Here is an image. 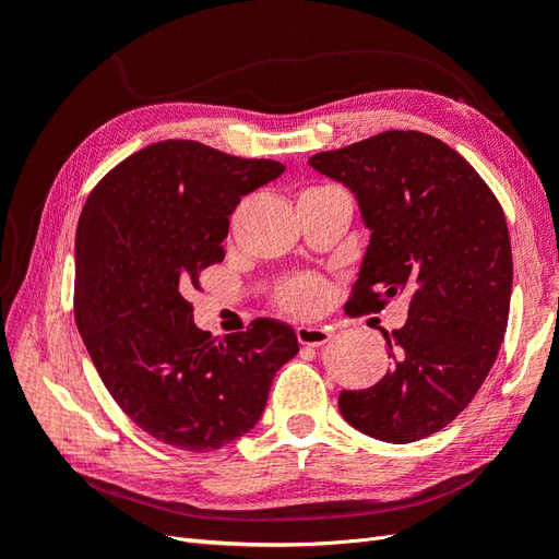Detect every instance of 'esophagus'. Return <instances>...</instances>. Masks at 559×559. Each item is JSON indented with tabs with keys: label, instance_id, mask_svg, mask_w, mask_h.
<instances>
[{
	"label": "esophagus",
	"instance_id": "1",
	"mask_svg": "<svg viewBox=\"0 0 559 559\" xmlns=\"http://www.w3.org/2000/svg\"><path fill=\"white\" fill-rule=\"evenodd\" d=\"M296 335H298V343L300 345H308V347H321L324 343H329V329H321V326H298L296 329Z\"/></svg>",
	"mask_w": 559,
	"mask_h": 559
}]
</instances>
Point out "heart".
Segmentation results:
<instances>
[{"mask_svg": "<svg viewBox=\"0 0 559 559\" xmlns=\"http://www.w3.org/2000/svg\"><path fill=\"white\" fill-rule=\"evenodd\" d=\"M280 300L286 310L298 312V314H312L324 306L326 284L314 275H302L284 286Z\"/></svg>", "mask_w": 559, "mask_h": 559, "instance_id": "b5f03b06", "label": "heart"}]
</instances>
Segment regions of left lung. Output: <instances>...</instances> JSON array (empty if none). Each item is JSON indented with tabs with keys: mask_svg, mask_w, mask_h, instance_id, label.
Segmentation results:
<instances>
[{
	"mask_svg": "<svg viewBox=\"0 0 559 559\" xmlns=\"http://www.w3.org/2000/svg\"><path fill=\"white\" fill-rule=\"evenodd\" d=\"M345 183L370 240L349 308L378 312L408 294V319L382 331L386 376L341 392L354 429L413 443L448 427L476 396L509 324L513 253L506 216L480 175L431 134L386 130L308 160Z\"/></svg>",
	"mask_w": 559,
	"mask_h": 559,
	"instance_id": "obj_1",
	"label": "left lung"
}]
</instances>
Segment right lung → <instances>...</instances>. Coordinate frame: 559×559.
<instances>
[{"label":"right lung","mask_w":559,"mask_h":559,"mask_svg":"<svg viewBox=\"0 0 559 559\" xmlns=\"http://www.w3.org/2000/svg\"><path fill=\"white\" fill-rule=\"evenodd\" d=\"M282 173L277 160L167 140L118 163L83 205L76 326L114 401L160 443L212 452L238 441L298 354L294 329L277 319L216 343L186 300L202 270L224 261L242 195Z\"/></svg>","instance_id":"1"}]
</instances>
